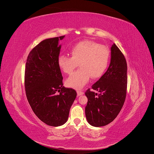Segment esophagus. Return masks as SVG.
Wrapping results in <instances>:
<instances>
[{"mask_svg":"<svg viewBox=\"0 0 154 154\" xmlns=\"http://www.w3.org/2000/svg\"><path fill=\"white\" fill-rule=\"evenodd\" d=\"M83 94H84V92H82V91H77V94H78V96H82V95H83Z\"/></svg>","mask_w":154,"mask_h":154,"instance_id":"esophagus-1","label":"esophagus"}]
</instances>
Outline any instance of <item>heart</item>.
Here are the masks:
<instances>
[{
	"label": "heart",
	"mask_w": 154,
	"mask_h": 154,
	"mask_svg": "<svg viewBox=\"0 0 154 154\" xmlns=\"http://www.w3.org/2000/svg\"><path fill=\"white\" fill-rule=\"evenodd\" d=\"M72 57L61 55L58 66L65 74H71L79 64L80 69L69 76L66 85L74 89H81L89 80L103 75L109 66V49L91 40H83L74 45L71 50Z\"/></svg>",
	"instance_id": "heart-1"
}]
</instances>
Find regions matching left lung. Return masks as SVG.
<instances>
[{"instance_id":"1","label":"left lung","mask_w":154,"mask_h":154,"mask_svg":"<svg viewBox=\"0 0 154 154\" xmlns=\"http://www.w3.org/2000/svg\"><path fill=\"white\" fill-rule=\"evenodd\" d=\"M111 58L106 72L92 86L98 94L88 89L85 116L88 123L100 127L117 117L125 101L127 87V64L122 51L113 44Z\"/></svg>"}]
</instances>
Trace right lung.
Instances as JSON below:
<instances>
[{"mask_svg":"<svg viewBox=\"0 0 154 154\" xmlns=\"http://www.w3.org/2000/svg\"><path fill=\"white\" fill-rule=\"evenodd\" d=\"M65 36L42 41L27 57L25 69V89L32 111L42 122L52 127L67 122L70 109L76 97L72 88L63 86V77L58 66ZM60 94H57V92Z\"/></svg>","mask_w":154,"mask_h":154,"instance_id":"obj_1","label":"right lung"}]
</instances>
